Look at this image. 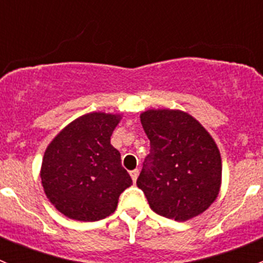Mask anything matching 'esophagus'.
Listing matches in <instances>:
<instances>
[{
  "label": "esophagus",
  "mask_w": 263,
  "mask_h": 263,
  "mask_svg": "<svg viewBox=\"0 0 263 263\" xmlns=\"http://www.w3.org/2000/svg\"><path fill=\"white\" fill-rule=\"evenodd\" d=\"M129 174H131L132 181H134V183H135L137 181V177H139V169H135V171L129 172Z\"/></svg>",
  "instance_id": "34e87169"
}]
</instances>
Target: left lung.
I'll list each match as a JSON object with an SVG mask.
<instances>
[{
    "instance_id": "left-lung-1",
    "label": "left lung",
    "mask_w": 263,
    "mask_h": 263,
    "mask_svg": "<svg viewBox=\"0 0 263 263\" xmlns=\"http://www.w3.org/2000/svg\"><path fill=\"white\" fill-rule=\"evenodd\" d=\"M140 118L151 150L137 187L151 210L176 221L201 215L221 187V155L213 136L179 109H147Z\"/></svg>"
}]
</instances>
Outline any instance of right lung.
<instances>
[{"instance_id":"1","label":"right lung","mask_w":263,"mask_h":263,"mask_svg":"<svg viewBox=\"0 0 263 263\" xmlns=\"http://www.w3.org/2000/svg\"><path fill=\"white\" fill-rule=\"evenodd\" d=\"M122 115L91 112L63 127L44 151L41 166L49 202L68 219L97 221L116 211L132 184L110 136Z\"/></svg>"}]
</instances>
